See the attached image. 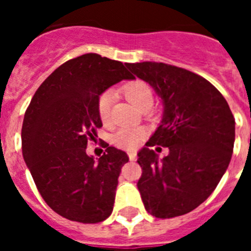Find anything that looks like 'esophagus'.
Returning <instances> with one entry per match:
<instances>
[{
    "instance_id": "34e87169",
    "label": "esophagus",
    "mask_w": 251,
    "mask_h": 251,
    "mask_svg": "<svg viewBox=\"0 0 251 251\" xmlns=\"http://www.w3.org/2000/svg\"><path fill=\"white\" fill-rule=\"evenodd\" d=\"M128 157H129L130 161H134L137 157V153L134 152V151H129V152H128Z\"/></svg>"
}]
</instances>
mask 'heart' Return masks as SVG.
<instances>
[{
  "label": "heart",
  "instance_id": "1",
  "mask_svg": "<svg viewBox=\"0 0 251 251\" xmlns=\"http://www.w3.org/2000/svg\"><path fill=\"white\" fill-rule=\"evenodd\" d=\"M123 94L126 98L133 104V105L141 109L145 105H152L153 103V92L151 86L143 80H133L127 83L123 86ZM113 93L105 92L100 94L97 101V110L100 121L103 123L109 122L110 110H112ZM145 137V132L138 128H122L115 133L113 142L121 148L126 150H134L141 143Z\"/></svg>",
  "mask_w": 251,
  "mask_h": 251
}]
</instances>
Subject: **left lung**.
I'll list each match as a JSON object with an SVG mask.
<instances>
[{
  "label": "left lung",
  "instance_id": "1",
  "mask_svg": "<svg viewBox=\"0 0 251 251\" xmlns=\"http://www.w3.org/2000/svg\"><path fill=\"white\" fill-rule=\"evenodd\" d=\"M161 98L159 127L138 152L142 176L137 187L151 215L170 219L200 206L229 167L235 119L229 104L200 75L163 63L127 64ZM168 147L162 160L151 147Z\"/></svg>",
  "mask_w": 251,
  "mask_h": 251
}]
</instances>
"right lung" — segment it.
<instances>
[{
	"label": "right lung",
	"mask_w": 251,
	"mask_h": 251,
	"mask_svg": "<svg viewBox=\"0 0 251 251\" xmlns=\"http://www.w3.org/2000/svg\"><path fill=\"white\" fill-rule=\"evenodd\" d=\"M132 79L121 61L85 54L60 65L31 99L22 156L45 202L68 220L97 224L112 214L118 177L129 158L106 145L94 159L86 146L103 126L97 110L100 94Z\"/></svg>",
	"instance_id": "add662e5"
}]
</instances>
